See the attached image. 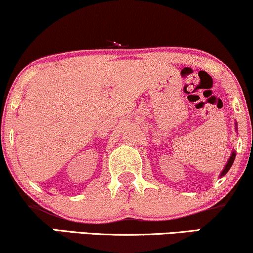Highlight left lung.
<instances>
[{"label":"left lung","instance_id":"8db88e82","mask_svg":"<svg viewBox=\"0 0 253 253\" xmlns=\"http://www.w3.org/2000/svg\"><path fill=\"white\" fill-rule=\"evenodd\" d=\"M235 128H236V132H237V123H235ZM235 158H236V152H235V150H232L231 156H230L229 160H228V162H226L224 169H223L222 172H220V174H219V177H223L226 174V172L229 171V169L231 168L233 161H235Z\"/></svg>","mask_w":253,"mask_h":253}]
</instances>
